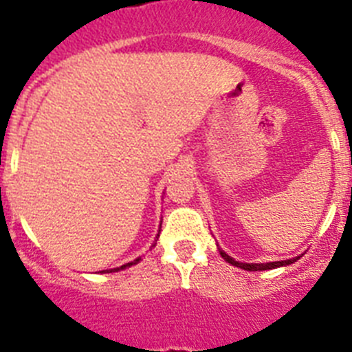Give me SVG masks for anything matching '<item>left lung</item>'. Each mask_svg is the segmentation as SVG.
Segmentation results:
<instances>
[{"label":"left lung","mask_w":352,"mask_h":352,"mask_svg":"<svg viewBox=\"0 0 352 352\" xmlns=\"http://www.w3.org/2000/svg\"><path fill=\"white\" fill-rule=\"evenodd\" d=\"M220 256L223 257V259L227 261L229 264H232V266H238V268L241 270H247V272H264V270H273V268H280V266H287V264H292L296 263L300 257H292V259H287V261H275V263H261V264H256V263H239V261H234L231 256H227L226 252L220 250Z\"/></svg>","instance_id":"1"}]
</instances>
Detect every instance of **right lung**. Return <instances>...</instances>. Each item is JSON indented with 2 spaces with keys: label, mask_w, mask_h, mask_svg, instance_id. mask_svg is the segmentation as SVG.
I'll list each match as a JSON object with an SVG mask.
<instances>
[{
  "label": "right lung",
  "mask_w": 352,
  "mask_h": 352,
  "mask_svg": "<svg viewBox=\"0 0 352 352\" xmlns=\"http://www.w3.org/2000/svg\"><path fill=\"white\" fill-rule=\"evenodd\" d=\"M158 236V234H157ZM139 261H141V257H138V259L135 261H132V263H126V264H123V266H120V268H114V270H109L107 273H113V272H120V270H125V268H129V266H133V264H138ZM104 273V272H102Z\"/></svg>",
  "instance_id": "1"
}]
</instances>
